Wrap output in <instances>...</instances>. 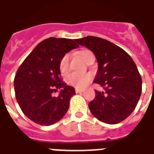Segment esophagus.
Here are the masks:
<instances>
[{"mask_svg": "<svg viewBox=\"0 0 154 154\" xmlns=\"http://www.w3.org/2000/svg\"><path fill=\"white\" fill-rule=\"evenodd\" d=\"M75 91H76V92H77V93H81V92H83V90L78 89V88H76V89H75Z\"/></svg>", "mask_w": 154, "mask_h": 154, "instance_id": "1", "label": "esophagus"}]
</instances>
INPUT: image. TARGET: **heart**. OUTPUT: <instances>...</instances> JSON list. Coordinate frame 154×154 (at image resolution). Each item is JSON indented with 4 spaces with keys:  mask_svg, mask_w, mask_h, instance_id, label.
Masks as SVG:
<instances>
[{
    "mask_svg": "<svg viewBox=\"0 0 154 154\" xmlns=\"http://www.w3.org/2000/svg\"><path fill=\"white\" fill-rule=\"evenodd\" d=\"M92 53L88 50H81L78 52V55L82 58L83 61L87 62L88 57ZM59 71L62 74L65 75L69 71V56L67 54L62 57L59 62ZM92 75L90 74H79V73H72L67 77V82L69 85L74 86L77 88H84L88 85L92 81Z\"/></svg>",
    "mask_w": 154,
    "mask_h": 154,
    "instance_id": "b5f03b06",
    "label": "heart"
}]
</instances>
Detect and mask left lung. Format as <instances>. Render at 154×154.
<instances>
[{
	"label": "left lung",
	"mask_w": 154,
	"mask_h": 154,
	"mask_svg": "<svg viewBox=\"0 0 154 154\" xmlns=\"http://www.w3.org/2000/svg\"><path fill=\"white\" fill-rule=\"evenodd\" d=\"M76 42L97 57L98 70L93 83L103 88L96 90V97L88 103L90 112L105 123L122 122L135 109L142 94V77L135 63L124 50L103 38L87 36Z\"/></svg>",
	"instance_id": "8db88e82"
}]
</instances>
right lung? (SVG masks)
Instances as JSON below:
<instances>
[{"label":"right lung","instance_id":"right-lung-1","mask_svg":"<svg viewBox=\"0 0 154 154\" xmlns=\"http://www.w3.org/2000/svg\"><path fill=\"white\" fill-rule=\"evenodd\" d=\"M74 41L54 37L42 41L16 72V100L25 116L37 124H54L68 111L75 90L62 81L59 62L67 52L79 47ZM57 89H61L60 94L54 97L53 92Z\"/></svg>","mask_w":154,"mask_h":154}]
</instances>
